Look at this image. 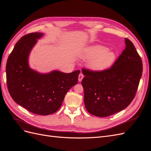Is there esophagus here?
I'll return each mask as SVG.
<instances>
[{
    "label": "esophagus",
    "instance_id": "34e87169",
    "mask_svg": "<svg viewBox=\"0 0 151 151\" xmlns=\"http://www.w3.org/2000/svg\"><path fill=\"white\" fill-rule=\"evenodd\" d=\"M83 77H84V75L82 74V73H80V74L78 76V81H81V80H82V79L83 78Z\"/></svg>",
    "mask_w": 151,
    "mask_h": 151
}]
</instances>
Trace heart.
I'll use <instances>...</instances> for the list:
<instances>
[{"label":"heart","mask_w":151,"mask_h":151,"mask_svg":"<svg viewBox=\"0 0 151 151\" xmlns=\"http://www.w3.org/2000/svg\"><path fill=\"white\" fill-rule=\"evenodd\" d=\"M83 58L91 60L89 67L95 71H102L111 67L114 63L115 54L106 47L102 45L90 46L86 48L83 52Z\"/></svg>","instance_id":"heart-1"}]
</instances>
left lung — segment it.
<instances>
[{
  "label": "left lung",
  "mask_w": 151,
  "mask_h": 151,
  "mask_svg": "<svg viewBox=\"0 0 151 151\" xmlns=\"http://www.w3.org/2000/svg\"><path fill=\"white\" fill-rule=\"evenodd\" d=\"M126 47L114 64L102 71L82 69L84 103L89 113L107 117L125 109L135 96L142 74V61L133 43Z\"/></svg>",
  "instance_id": "obj_1"
}]
</instances>
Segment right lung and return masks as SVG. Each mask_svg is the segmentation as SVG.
Masks as SVG:
<instances>
[{
	"label": "right lung",
	"instance_id": "add662e5",
	"mask_svg": "<svg viewBox=\"0 0 151 151\" xmlns=\"http://www.w3.org/2000/svg\"><path fill=\"white\" fill-rule=\"evenodd\" d=\"M43 35L29 33L16 43L7 61V85L17 104L34 114L49 115L61 106L68 90L78 83L80 71L41 74L32 70L28 65L29 54Z\"/></svg>",
	"mask_w": 151,
	"mask_h": 151
}]
</instances>
